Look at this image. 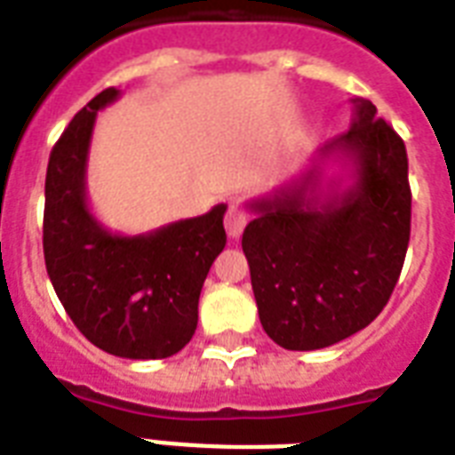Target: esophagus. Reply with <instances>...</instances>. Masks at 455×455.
Listing matches in <instances>:
<instances>
[{
	"instance_id": "obj_1",
	"label": "esophagus",
	"mask_w": 455,
	"mask_h": 455,
	"mask_svg": "<svg viewBox=\"0 0 455 455\" xmlns=\"http://www.w3.org/2000/svg\"><path fill=\"white\" fill-rule=\"evenodd\" d=\"M248 224V214L243 212L238 205H231L227 210V217H224V227H227V234L231 238H238L243 234V228Z\"/></svg>"
}]
</instances>
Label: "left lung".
Here are the masks:
<instances>
[{
    "label": "left lung",
    "instance_id": "8db88e82",
    "mask_svg": "<svg viewBox=\"0 0 455 455\" xmlns=\"http://www.w3.org/2000/svg\"><path fill=\"white\" fill-rule=\"evenodd\" d=\"M345 134L309 170L248 203L243 252L259 321L292 352L323 349L366 328L387 304L411 238L409 157L373 103L352 99ZM353 167L345 192L320 191V163Z\"/></svg>",
    "mask_w": 455,
    "mask_h": 455
}]
</instances>
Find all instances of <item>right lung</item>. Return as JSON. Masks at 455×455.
Listing matches in <instances>:
<instances>
[{
	"mask_svg": "<svg viewBox=\"0 0 455 455\" xmlns=\"http://www.w3.org/2000/svg\"><path fill=\"white\" fill-rule=\"evenodd\" d=\"M120 96L103 89L49 156L44 184L46 274L77 331L123 359H167L198 325L207 271L224 245L227 205L156 228L113 234L87 205V156L96 113Z\"/></svg>",
	"mask_w": 455,
	"mask_h": 455,
	"instance_id": "right-lung-1",
	"label": "right lung"
}]
</instances>
